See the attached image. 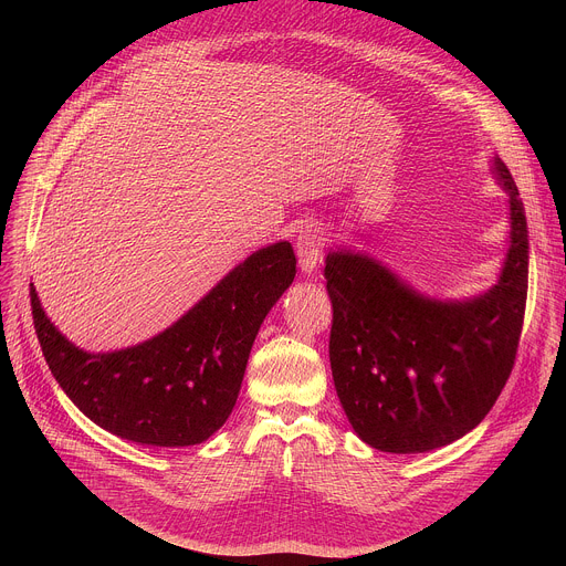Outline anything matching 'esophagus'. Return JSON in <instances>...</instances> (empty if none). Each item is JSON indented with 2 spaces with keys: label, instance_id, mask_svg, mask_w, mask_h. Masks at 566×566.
<instances>
[{
  "label": "esophagus",
  "instance_id": "esophagus-1",
  "mask_svg": "<svg viewBox=\"0 0 566 566\" xmlns=\"http://www.w3.org/2000/svg\"><path fill=\"white\" fill-rule=\"evenodd\" d=\"M327 244V237H325V230H322L319 226L315 223H308L300 230L297 239H295V253H297V262H300V269L304 273H311L315 271L319 258H322V249H325Z\"/></svg>",
  "mask_w": 566,
  "mask_h": 566
}]
</instances>
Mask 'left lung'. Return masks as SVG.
<instances>
[{
    "label": "left lung",
    "instance_id": "8db88e82",
    "mask_svg": "<svg viewBox=\"0 0 566 566\" xmlns=\"http://www.w3.org/2000/svg\"><path fill=\"white\" fill-rule=\"evenodd\" d=\"M493 172L511 197V249L489 293L430 300L363 253L327 255L334 385L354 432L376 450L428 452L461 439L491 412L513 371L528 289V230L500 156Z\"/></svg>",
    "mask_w": 566,
    "mask_h": 566
}]
</instances>
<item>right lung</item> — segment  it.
<instances>
[{
  "instance_id": "add662e5",
  "label": "right lung",
  "mask_w": 566,
  "mask_h": 566,
  "mask_svg": "<svg viewBox=\"0 0 566 566\" xmlns=\"http://www.w3.org/2000/svg\"><path fill=\"white\" fill-rule=\"evenodd\" d=\"M293 277L295 253L277 241L234 266L172 327L109 354L71 345L31 284L33 325L51 374L96 426L140 446H195L230 417L260 325Z\"/></svg>"
}]
</instances>
